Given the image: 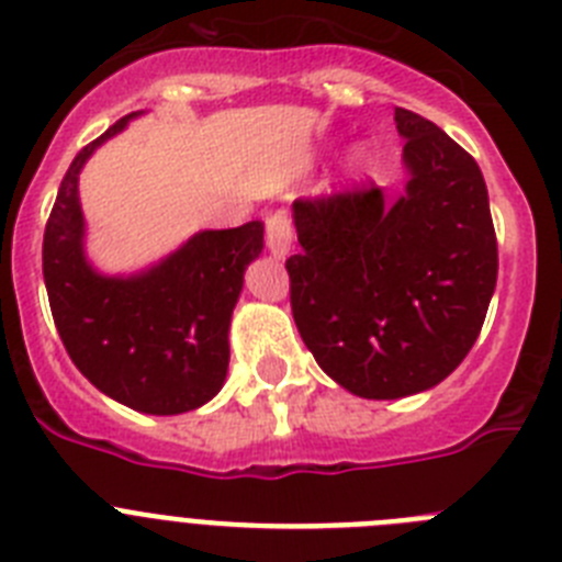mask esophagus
Segmentation results:
<instances>
[{
  "mask_svg": "<svg viewBox=\"0 0 562 562\" xmlns=\"http://www.w3.org/2000/svg\"><path fill=\"white\" fill-rule=\"evenodd\" d=\"M267 250L276 258H286L292 250V225L284 211H276L267 216Z\"/></svg>",
  "mask_w": 562,
  "mask_h": 562,
  "instance_id": "esophagus-1",
  "label": "esophagus"
}]
</instances>
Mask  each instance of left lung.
Here are the masks:
<instances>
[{
  "label": "left lung",
  "mask_w": 562,
  "mask_h": 562,
  "mask_svg": "<svg viewBox=\"0 0 562 562\" xmlns=\"http://www.w3.org/2000/svg\"><path fill=\"white\" fill-rule=\"evenodd\" d=\"M411 180L292 202L301 252L286 258L295 326L317 366L366 400H400L459 369L498 278L479 162L411 109H394Z\"/></svg>",
  "instance_id": "1"
}]
</instances>
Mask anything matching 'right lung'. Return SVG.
Returning a JSON list of instances; mask_svg holds the SVG:
<instances>
[{
	"instance_id": "add662e5",
	"label": "right lung",
	"mask_w": 562,
	"mask_h": 562,
	"mask_svg": "<svg viewBox=\"0 0 562 562\" xmlns=\"http://www.w3.org/2000/svg\"><path fill=\"white\" fill-rule=\"evenodd\" d=\"M134 117V114H128ZM128 117L76 154L44 227V284L64 349L98 391L143 414L173 416L220 394L233 306L265 225L202 231L143 276L106 278L83 258L78 173Z\"/></svg>"
}]
</instances>
